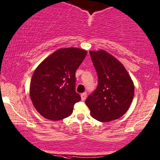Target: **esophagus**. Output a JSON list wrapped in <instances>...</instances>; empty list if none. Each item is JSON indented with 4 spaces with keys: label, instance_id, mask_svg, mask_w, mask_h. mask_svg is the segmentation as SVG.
I'll list each match as a JSON object with an SVG mask.
<instances>
[{
    "label": "esophagus",
    "instance_id": "34e87169",
    "mask_svg": "<svg viewBox=\"0 0 160 160\" xmlns=\"http://www.w3.org/2000/svg\"><path fill=\"white\" fill-rule=\"evenodd\" d=\"M87 93H83L81 94V97H82V99L83 101H84L86 99H87Z\"/></svg>",
    "mask_w": 160,
    "mask_h": 160
}]
</instances>
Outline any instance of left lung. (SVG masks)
Segmentation results:
<instances>
[{
    "mask_svg": "<svg viewBox=\"0 0 160 160\" xmlns=\"http://www.w3.org/2000/svg\"><path fill=\"white\" fill-rule=\"evenodd\" d=\"M98 76L97 89L86 99L91 115L99 121L118 119L127 112L134 96L130 75L118 60L105 50L89 51Z\"/></svg>",
    "mask_w": 160,
    "mask_h": 160,
    "instance_id": "8db88e82",
    "label": "left lung"
}]
</instances>
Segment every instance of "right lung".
I'll return each mask as SVG.
<instances>
[{
    "instance_id": "1",
    "label": "right lung",
    "mask_w": 160,
    "mask_h": 160,
    "mask_svg": "<svg viewBox=\"0 0 160 160\" xmlns=\"http://www.w3.org/2000/svg\"><path fill=\"white\" fill-rule=\"evenodd\" d=\"M87 54L86 50L79 48H61L35 69L29 95L42 116L60 120L72 114L75 103L81 100L75 89V73Z\"/></svg>"
}]
</instances>
